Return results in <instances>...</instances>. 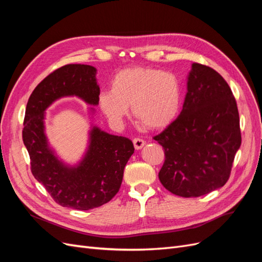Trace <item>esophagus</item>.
Listing matches in <instances>:
<instances>
[{
	"instance_id": "obj_1",
	"label": "esophagus",
	"mask_w": 262,
	"mask_h": 262,
	"mask_svg": "<svg viewBox=\"0 0 262 262\" xmlns=\"http://www.w3.org/2000/svg\"><path fill=\"white\" fill-rule=\"evenodd\" d=\"M133 144H134V147H136V149H141L142 147L145 145V141L143 139L136 138V139H133Z\"/></svg>"
}]
</instances>
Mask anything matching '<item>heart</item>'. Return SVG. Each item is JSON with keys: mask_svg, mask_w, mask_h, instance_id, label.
<instances>
[{"mask_svg": "<svg viewBox=\"0 0 262 262\" xmlns=\"http://www.w3.org/2000/svg\"><path fill=\"white\" fill-rule=\"evenodd\" d=\"M178 78L162 70L136 67L113 77L110 91L98 95V107L113 124H121L130 106L133 116L147 129H162L177 117L181 106Z\"/></svg>", "mask_w": 262, "mask_h": 262, "instance_id": "heart-1", "label": "heart"}]
</instances>
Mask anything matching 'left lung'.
Segmentation results:
<instances>
[{
	"label": "left lung",
	"instance_id": "obj_1",
	"mask_svg": "<svg viewBox=\"0 0 262 262\" xmlns=\"http://www.w3.org/2000/svg\"><path fill=\"white\" fill-rule=\"evenodd\" d=\"M187 90L179 117L154 140L165 153L158 172L162 185L191 198L226 184L242 133L236 99L215 70L193 63Z\"/></svg>",
	"mask_w": 262,
	"mask_h": 262
}]
</instances>
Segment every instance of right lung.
<instances>
[{"instance_id": "add662e5", "label": "right lung", "mask_w": 262, "mask_h": 262, "mask_svg": "<svg viewBox=\"0 0 262 262\" xmlns=\"http://www.w3.org/2000/svg\"><path fill=\"white\" fill-rule=\"evenodd\" d=\"M95 75L96 69L85 64H67L53 71L31 93L23 129L34 177L61 207L83 211L98 208L117 194L124 166L134 152L132 141L95 126L84 160L77 167H67L47 144L43 113L55 99L72 95L97 105L100 91Z\"/></svg>"}]
</instances>
